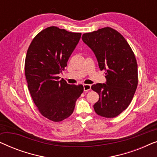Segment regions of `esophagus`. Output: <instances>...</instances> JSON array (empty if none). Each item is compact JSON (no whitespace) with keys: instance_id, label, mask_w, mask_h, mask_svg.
<instances>
[{"instance_id":"esophagus-1","label":"esophagus","mask_w":157,"mask_h":157,"mask_svg":"<svg viewBox=\"0 0 157 157\" xmlns=\"http://www.w3.org/2000/svg\"><path fill=\"white\" fill-rule=\"evenodd\" d=\"M83 90H84V91H89V90H91V86L90 84H83Z\"/></svg>"}]
</instances>
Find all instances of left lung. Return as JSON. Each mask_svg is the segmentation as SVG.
<instances>
[{
	"instance_id": "obj_1",
	"label": "left lung",
	"mask_w": 157,
	"mask_h": 157,
	"mask_svg": "<svg viewBox=\"0 0 157 157\" xmlns=\"http://www.w3.org/2000/svg\"><path fill=\"white\" fill-rule=\"evenodd\" d=\"M82 40L95 54L100 70L106 74L105 83L91 86L99 95L94 105V111L103 117H117L130 104L138 84L134 53L123 36L109 27L83 34Z\"/></svg>"
}]
</instances>
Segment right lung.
Instances as JSON below:
<instances>
[{"label": "right lung", "instance_id": "obj_1", "mask_svg": "<svg viewBox=\"0 0 157 157\" xmlns=\"http://www.w3.org/2000/svg\"><path fill=\"white\" fill-rule=\"evenodd\" d=\"M81 36L51 26L36 35L28 49L25 61L28 88L40 113L53 121L70 117L83 91V85L68 84L59 76Z\"/></svg>", "mask_w": 157, "mask_h": 157}]
</instances>
